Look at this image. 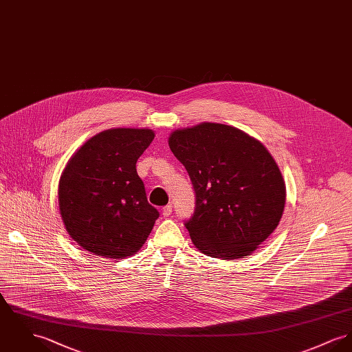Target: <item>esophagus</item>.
Wrapping results in <instances>:
<instances>
[{
  "label": "esophagus",
  "instance_id": "1",
  "mask_svg": "<svg viewBox=\"0 0 352 352\" xmlns=\"http://www.w3.org/2000/svg\"><path fill=\"white\" fill-rule=\"evenodd\" d=\"M162 213L164 214L165 217H166V216H169V214L172 213V206H170V204H168V206H165V207H163V210H162Z\"/></svg>",
  "mask_w": 352,
  "mask_h": 352
}]
</instances>
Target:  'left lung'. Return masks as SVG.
I'll list each match as a JSON object with an SVG mask.
<instances>
[{
  "label": "left lung",
  "instance_id": "obj_1",
  "mask_svg": "<svg viewBox=\"0 0 352 352\" xmlns=\"http://www.w3.org/2000/svg\"><path fill=\"white\" fill-rule=\"evenodd\" d=\"M168 142L196 193L184 223L196 248L221 260L252 254L275 231L285 204L280 169L267 148L216 122L177 129Z\"/></svg>",
  "mask_w": 352,
  "mask_h": 352
}]
</instances>
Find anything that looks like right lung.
<instances>
[{"mask_svg":"<svg viewBox=\"0 0 352 352\" xmlns=\"http://www.w3.org/2000/svg\"><path fill=\"white\" fill-rule=\"evenodd\" d=\"M153 139L151 129L102 131L77 149L61 175L58 206L65 228L96 256L136 254L159 217L136 170Z\"/></svg>","mask_w":352,"mask_h":352,"instance_id":"add662e5","label":"right lung"}]
</instances>
